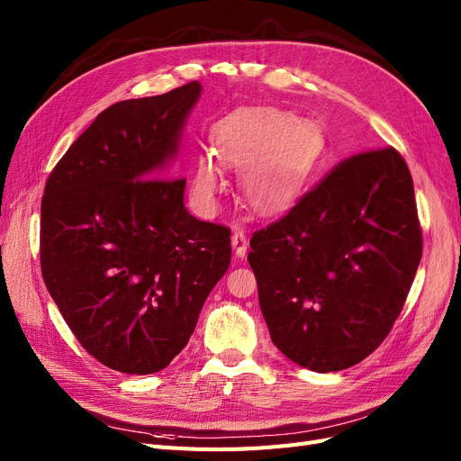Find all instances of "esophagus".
Here are the masks:
<instances>
[{
  "label": "esophagus",
  "mask_w": 461,
  "mask_h": 461,
  "mask_svg": "<svg viewBox=\"0 0 461 461\" xmlns=\"http://www.w3.org/2000/svg\"><path fill=\"white\" fill-rule=\"evenodd\" d=\"M230 242H232L234 256H236V258H244V256H246V249H248V239H246V234H244L240 229L234 230Z\"/></svg>",
  "instance_id": "34e87169"
}]
</instances>
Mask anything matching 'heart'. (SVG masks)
<instances>
[{
    "instance_id": "obj_1",
    "label": "heart",
    "mask_w": 461,
    "mask_h": 461,
    "mask_svg": "<svg viewBox=\"0 0 461 461\" xmlns=\"http://www.w3.org/2000/svg\"><path fill=\"white\" fill-rule=\"evenodd\" d=\"M215 153H202L194 165L196 200L212 207L225 185V165L244 169L246 202L261 215H273L296 198L303 180L325 153V138L312 121L276 107H239L212 132Z\"/></svg>"
}]
</instances>
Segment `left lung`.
<instances>
[{
  "mask_svg": "<svg viewBox=\"0 0 461 461\" xmlns=\"http://www.w3.org/2000/svg\"><path fill=\"white\" fill-rule=\"evenodd\" d=\"M249 248L278 350L317 373L359 364L393 329L421 261L406 161L394 148L346 159Z\"/></svg>",
  "mask_w": 461,
  "mask_h": 461,
  "instance_id": "8db88e82",
  "label": "left lung"
}]
</instances>
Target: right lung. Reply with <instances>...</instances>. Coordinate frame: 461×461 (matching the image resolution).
<instances>
[{
    "label": "right lung",
    "instance_id": "obj_1",
    "mask_svg": "<svg viewBox=\"0 0 461 461\" xmlns=\"http://www.w3.org/2000/svg\"><path fill=\"white\" fill-rule=\"evenodd\" d=\"M190 82L107 107L51 171L40 263L53 302L100 364L129 375L165 369L196 329L230 265V232L185 207L173 178Z\"/></svg>",
    "mask_w": 461,
    "mask_h": 461
}]
</instances>
